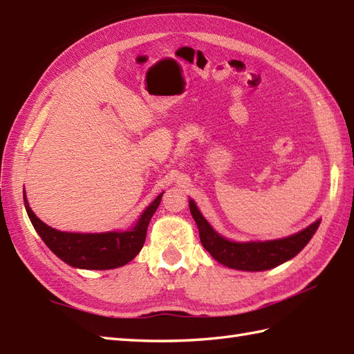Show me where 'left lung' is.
<instances>
[{"instance_id": "left-lung-1", "label": "left lung", "mask_w": 354, "mask_h": 354, "mask_svg": "<svg viewBox=\"0 0 354 354\" xmlns=\"http://www.w3.org/2000/svg\"><path fill=\"white\" fill-rule=\"evenodd\" d=\"M190 213L199 228L202 246L222 265L240 270H266L295 257L309 243L321 222L317 221L310 227L286 239L269 240V242L237 243L230 242V240L217 234L204 219V216L199 213L193 201H190Z\"/></svg>"}]
</instances>
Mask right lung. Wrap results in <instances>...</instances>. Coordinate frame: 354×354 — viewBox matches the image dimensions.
<instances>
[{
  "label": "right lung",
  "instance_id": "add662e5",
  "mask_svg": "<svg viewBox=\"0 0 354 354\" xmlns=\"http://www.w3.org/2000/svg\"><path fill=\"white\" fill-rule=\"evenodd\" d=\"M161 198L162 193L145 209L132 230L100 232V234L57 231L37 219L32 208L28 207L26 194L24 205L36 232L59 259L74 268L102 270L123 266L141 251L149 222L160 205Z\"/></svg>",
  "mask_w": 354,
  "mask_h": 354
}]
</instances>
